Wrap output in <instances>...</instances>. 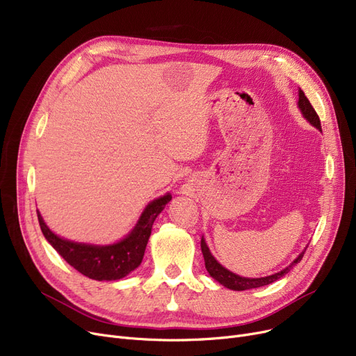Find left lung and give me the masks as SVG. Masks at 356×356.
<instances>
[{
    "mask_svg": "<svg viewBox=\"0 0 356 356\" xmlns=\"http://www.w3.org/2000/svg\"><path fill=\"white\" fill-rule=\"evenodd\" d=\"M298 108H300L303 117L312 124L314 125L317 129L322 131V125H321V120H319V115L316 114L314 108L312 106L310 101L306 98L305 92L302 89H298ZM200 248H202V254H203V258H204V267H207L208 273L216 280V282H219L222 286H225L227 289H231V290H236V291H242V290H250V289H257V287H263V286H267V284H271L274 283L275 280L282 278L283 275H286L291 268L293 266H296L297 263H300L306 250L298 255L293 263L284 268L283 271L280 273H275L273 275H268V277H261V278H247V277H239L234 273H231L229 270H227L225 267H222L218 261L215 259V257L211 254L207 242H204V239L202 238L200 241Z\"/></svg>",
    "mask_w": 356,
    "mask_h": 356,
    "instance_id": "left-lung-1",
    "label": "left lung"
}]
</instances>
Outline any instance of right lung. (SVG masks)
<instances>
[{
    "label": "right lung",
    "instance_id": "add662e5",
    "mask_svg": "<svg viewBox=\"0 0 356 356\" xmlns=\"http://www.w3.org/2000/svg\"><path fill=\"white\" fill-rule=\"evenodd\" d=\"M170 200L172 195L167 193L163 197L148 203L133 231L117 244L102 247L63 239L47 228L39 212H37V218H39L44 238L65 258L67 264L92 280L112 282V280L125 277L141 264L148 238L152 235L153 223L164 209L165 203Z\"/></svg>",
    "mask_w": 356,
    "mask_h": 356
}]
</instances>
